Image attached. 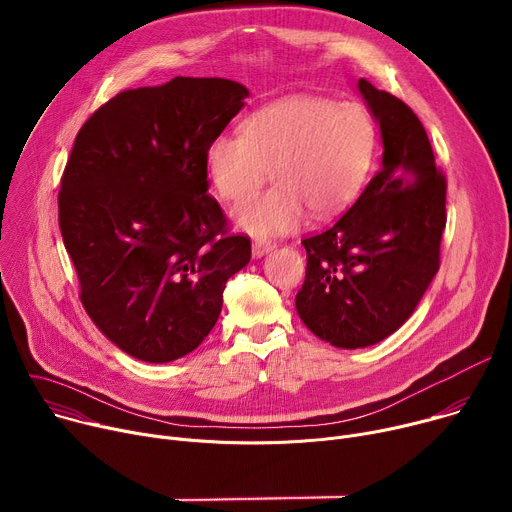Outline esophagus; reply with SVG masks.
<instances>
[{
  "mask_svg": "<svg viewBox=\"0 0 512 512\" xmlns=\"http://www.w3.org/2000/svg\"><path fill=\"white\" fill-rule=\"evenodd\" d=\"M267 251H269V245H267V243L255 241V243L251 245V253H253V257H255V259H261Z\"/></svg>",
  "mask_w": 512,
  "mask_h": 512,
  "instance_id": "obj_1",
  "label": "esophagus"
}]
</instances>
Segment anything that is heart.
<instances>
[{"mask_svg":"<svg viewBox=\"0 0 512 512\" xmlns=\"http://www.w3.org/2000/svg\"><path fill=\"white\" fill-rule=\"evenodd\" d=\"M375 125L356 103L289 97L253 113L243 135L223 133L206 148V174L229 202L253 196L233 210L239 231L269 239L294 233L312 210L328 218L362 190L375 160Z\"/></svg>","mask_w":512,"mask_h":512,"instance_id":"obj_1","label":"heart"}]
</instances>
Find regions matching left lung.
Returning <instances> with one entry per match:
<instances>
[{"label": "left lung", "instance_id": "1", "mask_svg": "<svg viewBox=\"0 0 512 512\" xmlns=\"http://www.w3.org/2000/svg\"><path fill=\"white\" fill-rule=\"evenodd\" d=\"M381 131V166L358 200L320 235L304 239L302 322L336 348L373 346L399 330L440 269L446 178L427 133L397 97L356 83Z\"/></svg>", "mask_w": 512, "mask_h": 512}]
</instances>
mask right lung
Segmentation results:
<instances>
[{
	"label": "right lung",
	"mask_w": 512,
	"mask_h": 512,
	"mask_svg": "<svg viewBox=\"0 0 512 512\" xmlns=\"http://www.w3.org/2000/svg\"><path fill=\"white\" fill-rule=\"evenodd\" d=\"M229 79L176 77L123 91L81 127L58 223L81 302L125 354L172 362L208 336L223 291L251 259L206 194V148L245 107Z\"/></svg>",
	"instance_id": "1"
}]
</instances>
